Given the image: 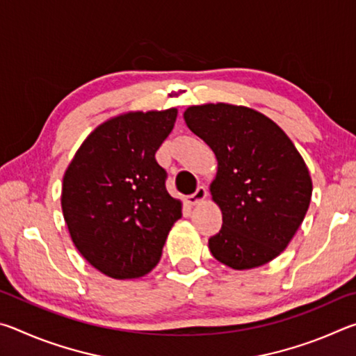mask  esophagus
<instances>
[{"instance_id": "esophagus-1", "label": "esophagus", "mask_w": 356, "mask_h": 356, "mask_svg": "<svg viewBox=\"0 0 356 356\" xmlns=\"http://www.w3.org/2000/svg\"><path fill=\"white\" fill-rule=\"evenodd\" d=\"M206 196H207V188L201 185V186H197V190L193 193V195L185 197V202L188 204V206H196V204H200L201 201L206 200Z\"/></svg>"}]
</instances>
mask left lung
<instances>
[{
  "mask_svg": "<svg viewBox=\"0 0 356 356\" xmlns=\"http://www.w3.org/2000/svg\"><path fill=\"white\" fill-rule=\"evenodd\" d=\"M184 119L218 161L210 193L222 226L209 238L212 256L234 270L273 261L308 212L312 182L303 156L272 119L252 108L196 105Z\"/></svg>",
  "mask_w": 356,
  "mask_h": 356,
  "instance_id": "8db88e82",
  "label": "left lung"
}]
</instances>
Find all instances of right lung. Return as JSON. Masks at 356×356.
<instances>
[{
  "label": "right lung",
  "mask_w": 356,
  "mask_h": 356,
  "mask_svg": "<svg viewBox=\"0 0 356 356\" xmlns=\"http://www.w3.org/2000/svg\"><path fill=\"white\" fill-rule=\"evenodd\" d=\"M176 118L170 108L108 119L65 170L61 207L72 242L110 278L147 275L182 216V202L166 191V171L155 160Z\"/></svg>",
  "instance_id": "right-lung-1"
}]
</instances>
